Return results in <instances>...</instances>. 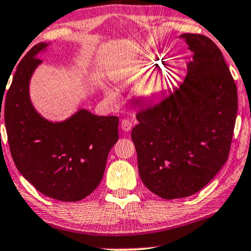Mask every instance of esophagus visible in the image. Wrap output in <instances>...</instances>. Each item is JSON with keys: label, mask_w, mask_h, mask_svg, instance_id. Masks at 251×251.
I'll use <instances>...</instances> for the list:
<instances>
[{"label": "esophagus", "mask_w": 251, "mask_h": 251, "mask_svg": "<svg viewBox=\"0 0 251 251\" xmlns=\"http://www.w3.org/2000/svg\"><path fill=\"white\" fill-rule=\"evenodd\" d=\"M132 128V123L128 119H124L122 122V129L125 132H128Z\"/></svg>", "instance_id": "34e87169"}]
</instances>
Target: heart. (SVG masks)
Returning a JSON list of instances; mask_svg holds the SVG:
<instances>
[{
	"label": "heart",
	"instance_id": "1",
	"mask_svg": "<svg viewBox=\"0 0 251 251\" xmlns=\"http://www.w3.org/2000/svg\"><path fill=\"white\" fill-rule=\"evenodd\" d=\"M160 65L163 66L164 61L157 55V54H149L148 56L143 57L140 61L135 63V66L133 67V76L138 77V79H139V77L148 76L149 74L153 73ZM176 75H177V71H169L168 74L164 75V77L160 81L155 82L154 85L150 88V96H158V94L162 93L163 91H165L166 88H169L170 86H171V83L174 82Z\"/></svg>",
	"mask_w": 251,
	"mask_h": 251
}]
</instances>
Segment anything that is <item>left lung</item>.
<instances>
[{
    "instance_id": "obj_1",
    "label": "left lung",
    "mask_w": 251,
    "mask_h": 251,
    "mask_svg": "<svg viewBox=\"0 0 251 251\" xmlns=\"http://www.w3.org/2000/svg\"><path fill=\"white\" fill-rule=\"evenodd\" d=\"M179 37L192 51L184 82L139 109L131 133L144 185L164 200L194 195L217 175L237 114V88L220 48L201 34Z\"/></svg>"
}]
</instances>
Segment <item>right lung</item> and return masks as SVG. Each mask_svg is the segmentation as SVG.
Listing matches in <instances>:
<instances>
[{
    "instance_id": "1",
    "label": "right lung",
    "mask_w": 251,
    "mask_h": 251,
    "mask_svg": "<svg viewBox=\"0 0 251 251\" xmlns=\"http://www.w3.org/2000/svg\"><path fill=\"white\" fill-rule=\"evenodd\" d=\"M48 45L30 48L14 73L3 102L8 143L17 170L34 188L54 200L77 201L102 179L108 152L119 138V118L80 108L68 119L53 123L37 113L30 101L29 82L42 62L37 55Z\"/></svg>"
}]
</instances>
